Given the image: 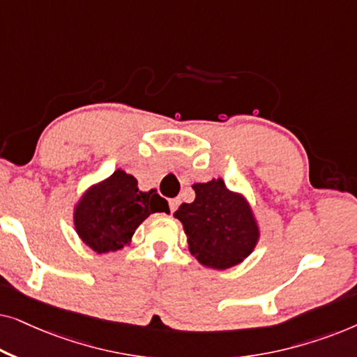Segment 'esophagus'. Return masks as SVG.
Wrapping results in <instances>:
<instances>
[{
  "label": "esophagus",
  "instance_id": "esophagus-1",
  "mask_svg": "<svg viewBox=\"0 0 357 357\" xmlns=\"http://www.w3.org/2000/svg\"><path fill=\"white\" fill-rule=\"evenodd\" d=\"M178 204H180V199H177V198L169 199V208H170V213H174L175 209L178 208Z\"/></svg>",
  "mask_w": 357,
  "mask_h": 357
}]
</instances>
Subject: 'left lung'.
<instances>
[{
  "instance_id": "left-lung-1",
  "label": "left lung",
  "mask_w": 357,
  "mask_h": 357,
  "mask_svg": "<svg viewBox=\"0 0 357 357\" xmlns=\"http://www.w3.org/2000/svg\"><path fill=\"white\" fill-rule=\"evenodd\" d=\"M195 202L183 203L174 216L183 224L190 252L204 266L226 270L252 253L258 226L245 198L227 190L221 178L195 183Z\"/></svg>"
}]
</instances>
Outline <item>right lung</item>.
<instances>
[{"label":"right lung","mask_w":357,"mask_h":357,"mask_svg":"<svg viewBox=\"0 0 357 357\" xmlns=\"http://www.w3.org/2000/svg\"><path fill=\"white\" fill-rule=\"evenodd\" d=\"M133 175L116 170L104 182L87 190L75 211L76 231L97 253L120 250L136 227L153 213H169L158 192H139Z\"/></svg>","instance_id":"right-lung-1"}]
</instances>
